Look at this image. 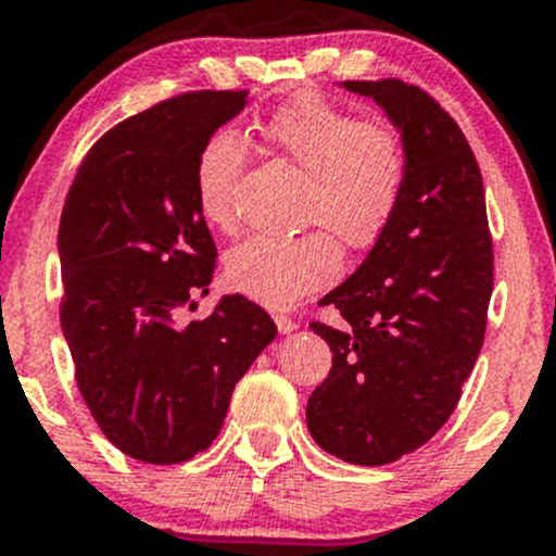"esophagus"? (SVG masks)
Listing matches in <instances>:
<instances>
[{"label": "esophagus", "mask_w": 556, "mask_h": 556, "mask_svg": "<svg viewBox=\"0 0 556 556\" xmlns=\"http://www.w3.org/2000/svg\"><path fill=\"white\" fill-rule=\"evenodd\" d=\"M274 324H277L279 334H290V331L298 329L295 318H290V316H285V314H274Z\"/></svg>", "instance_id": "34e87169"}]
</instances>
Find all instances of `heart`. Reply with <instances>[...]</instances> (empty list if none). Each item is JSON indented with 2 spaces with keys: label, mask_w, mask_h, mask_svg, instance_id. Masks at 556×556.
Here are the masks:
<instances>
[{
  "label": "heart",
  "mask_w": 556,
  "mask_h": 556,
  "mask_svg": "<svg viewBox=\"0 0 556 556\" xmlns=\"http://www.w3.org/2000/svg\"><path fill=\"white\" fill-rule=\"evenodd\" d=\"M266 143L308 175L303 219L331 228L353 251L387 235L405 190L407 159L400 132L384 119L355 117L327 96L303 91L261 123ZM245 146L232 130L214 132L195 159V198L208 225H235L232 195ZM342 271V248L326 229L292 238H251L225 258V279L266 308H290Z\"/></svg>",
  "instance_id": "b5f03b06"
}]
</instances>
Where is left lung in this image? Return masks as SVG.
Wrapping results in <instances>:
<instances>
[{
    "instance_id": "8db88e82",
    "label": "left lung",
    "mask_w": 556,
    "mask_h": 556,
    "mask_svg": "<svg viewBox=\"0 0 556 556\" xmlns=\"http://www.w3.org/2000/svg\"><path fill=\"white\" fill-rule=\"evenodd\" d=\"M342 86L387 112L407 177L384 238L321 298L342 324H311L334 358L305 420L329 455L387 465L429 442L460 402L486 334L494 248L481 169L455 119L405 80Z\"/></svg>"
}]
</instances>
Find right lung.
<instances>
[{
  "mask_svg": "<svg viewBox=\"0 0 556 556\" xmlns=\"http://www.w3.org/2000/svg\"><path fill=\"white\" fill-rule=\"evenodd\" d=\"M248 91H190L127 117L91 146L62 208L60 321L101 433L140 463L206 450L232 389L277 334L242 295L180 327L206 295L216 245L195 198L201 146Z\"/></svg>",
  "mask_w": 556,
  "mask_h": 556,
  "instance_id": "1",
  "label": "right lung"
}]
</instances>
